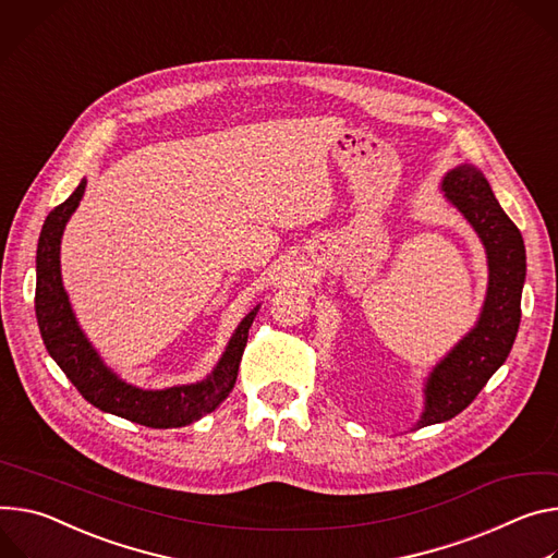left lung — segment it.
I'll return each mask as SVG.
<instances>
[{
	"instance_id": "8db88e82",
	"label": "left lung",
	"mask_w": 558,
	"mask_h": 558,
	"mask_svg": "<svg viewBox=\"0 0 558 558\" xmlns=\"http://www.w3.org/2000/svg\"><path fill=\"white\" fill-rule=\"evenodd\" d=\"M440 191L470 222L485 248L487 291L476 325L427 374L416 429L461 414L510 356L525 284L523 235L500 209L483 171L470 162L456 165L442 175Z\"/></svg>"
}]
</instances>
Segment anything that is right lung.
Segmentation results:
<instances>
[{"mask_svg":"<svg viewBox=\"0 0 558 558\" xmlns=\"http://www.w3.org/2000/svg\"><path fill=\"white\" fill-rule=\"evenodd\" d=\"M86 180L77 184L69 199L46 216L37 242L35 316L46 351L93 408L154 429L191 425L220 408V402L231 393L242 351L246 347L248 327L253 325L260 305L253 307L240 320L216 367L202 380L165 389H142L126 383L105 363L99 351L86 338L62 282V235L66 222L80 207Z\"/></svg>","mask_w":558,"mask_h":558,"instance_id":"obj_1","label":"right lung"}]
</instances>
